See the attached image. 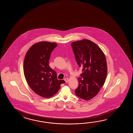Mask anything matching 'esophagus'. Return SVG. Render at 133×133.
Returning <instances> with one entry per match:
<instances>
[{"mask_svg": "<svg viewBox=\"0 0 133 133\" xmlns=\"http://www.w3.org/2000/svg\"><path fill=\"white\" fill-rule=\"evenodd\" d=\"M64 80L65 81L66 83H68V82L69 81V79H68V78H65L64 79Z\"/></svg>", "mask_w": 133, "mask_h": 133, "instance_id": "esophagus-1", "label": "esophagus"}]
</instances>
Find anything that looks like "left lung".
Here are the masks:
<instances>
[{
	"mask_svg": "<svg viewBox=\"0 0 133 133\" xmlns=\"http://www.w3.org/2000/svg\"><path fill=\"white\" fill-rule=\"evenodd\" d=\"M71 46L76 62L83 68L76 95L85 100H90L98 93L105 81L108 68L105 54L89 40L74 42Z\"/></svg>",
	"mask_w": 133,
	"mask_h": 133,
	"instance_id": "obj_1",
	"label": "left lung"
}]
</instances>
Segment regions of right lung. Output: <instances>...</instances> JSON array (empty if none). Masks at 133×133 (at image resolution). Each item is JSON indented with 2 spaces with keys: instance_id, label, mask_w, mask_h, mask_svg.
I'll list each match as a JSON object with an SVG mask.
<instances>
[{
  "instance_id": "add662e5",
  "label": "right lung",
  "mask_w": 133,
  "mask_h": 133,
  "mask_svg": "<svg viewBox=\"0 0 133 133\" xmlns=\"http://www.w3.org/2000/svg\"><path fill=\"white\" fill-rule=\"evenodd\" d=\"M56 43L42 41L32 45L25 55L24 73L31 89L37 95L49 98L59 90L60 85L65 83L57 79V73L49 65L52 51Z\"/></svg>"
}]
</instances>
